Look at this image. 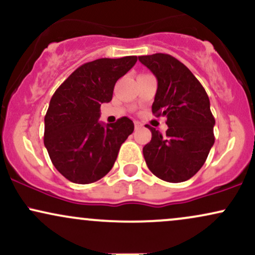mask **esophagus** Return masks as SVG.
I'll use <instances>...</instances> for the list:
<instances>
[{
    "instance_id": "obj_1",
    "label": "esophagus",
    "mask_w": 255,
    "mask_h": 255,
    "mask_svg": "<svg viewBox=\"0 0 255 255\" xmlns=\"http://www.w3.org/2000/svg\"><path fill=\"white\" fill-rule=\"evenodd\" d=\"M134 127H135V129H140V128L142 127V125L140 124V122H137V121H135L134 122Z\"/></svg>"
}]
</instances>
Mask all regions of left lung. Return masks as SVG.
<instances>
[{
	"label": "left lung",
	"mask_w": 255,
	"mask_h": 255,
	"mask_svg": "<svg viewBox=\"0 0 255 255\" xmlns=\"http://www.w3.org/2000/svg\"><path fill=\"white\" fill-rule=\"evenodd\" d=\"M139 61L158 80L152 114L165 116L168 125L165 134L147 126L152 137L142 148L145 162L160 180L183 182L200 170L215 144L209 96L193 73L171 55H146Z\"/></svg>",
	"instance_id": "1"
}]
</instances>
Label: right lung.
<instances>
[{
    "label": "right lung",
    "mask_w": 255,
    "mask_h": 255,
    "mask_svg": "<svg viewBox=\"0 0 255 255\" xmlns=\"http://www.w3.org/2000/svg\"><path fill=\"white\" fill-rule=\"evenodd\" d=\"M136 56L98 58L81 64L52 95L44 118V145L52 164L71 182L87 184L113 168L120 147L134 130L130 119L102 125V103L113 99L116 81Z\"/></svg>",
    "instance_id": "1"
}]
</instances>
